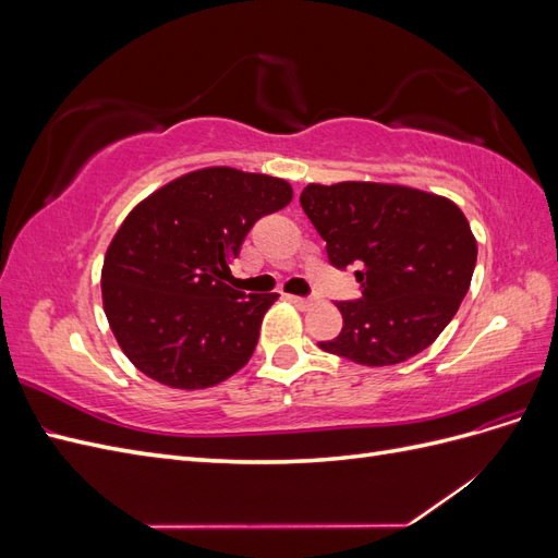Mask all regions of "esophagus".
Returning <instances> with one entry per match:
<instances>
[{
  "instance_id": "1",
  "label": "esophagus",
  "mask_w": 558,
  "mask_h": 558,
  "mask_svg": "<svg viewBox=\"0 0 558 558\" xmlns=\"http://www.w3.org/2000/svg\"><path fill=\"white\" fill-rule=\"evenodd\" d=\"M289 302H293L295 307H300V310H310L312 305H314V298H300V295H289Z\"/></svg>"
}]
</instances>
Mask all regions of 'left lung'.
<instances>
[{
  "label": "left lung",
  "instance_id": "obj_1",
  "mask_svg": "<svg viewBox=\"0 0 558 558\" xmlns=\"http://www.w3.org/2000/svg\"><path fill=\"white\" fill-rule=\"evenodd\" d=\"M302 211L337 269L356 265L359 300L337 302L342 332L318 347L381 367L430 347L470 289L477 242L451 199L408 185L310 183Z\"/></svg>",
  "mask_w": 558,
  "mask_h": 558
}]
</instances>
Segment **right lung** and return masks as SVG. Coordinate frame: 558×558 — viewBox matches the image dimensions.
Segmentation results:
<instances>
[{"mask_svg": "<svg viewBox=\"0 0 558 558\" xmlns=\"http://www.w3.org/2000/svg\"><path fill=\"white\" fill-rule=\"evenodd\" d=\"M291 197L283 179L209 167L162 185L128 214L107 248L102 300L134 367L193 391L248 363L279 295L232 289L230 260L258 218Z\"/></svg>", "mask_w": 558, "mask_h": 558, "instance_id": "add662e5", "label": "right lung"}]
</instances>
